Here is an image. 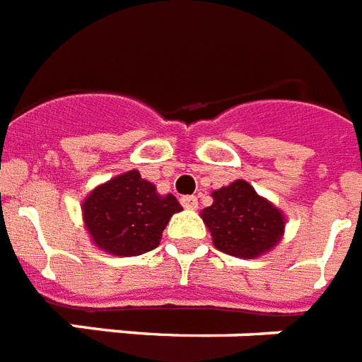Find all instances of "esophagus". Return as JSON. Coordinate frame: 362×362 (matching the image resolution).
<instances>
[{"mask_svg":"<svg viewBox=\"0 0 362 362\" xmlns=\"http://www.w3.org/2000/svg\"><path fill=\"white\" fill-rule=\"evenodd\" d=\"M181 204H183L185 209H196L198 207V198L196 196H183Z\"/></svg>","mask_w":362,"mask_h":362,"instance_id":"obj_1","label":"esophagus"}]
</instances>
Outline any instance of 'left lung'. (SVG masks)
Masks as SVG:
<instances>
[{
  "label": "left lung",
  "mask_w": 362,
  "mask_h": 362,
  "mask_svg": "<svg viewBox=\"0 0 362 362\" xmlns=\"http://www.w3.org/2000/svg\"><path fill=\"white\" fill-rule=\"evenodd\" d=\"M213 199L202 218L221 252L235 258H256L280 241L284 233V215L256 194L247 181L237 179L215 190Z\"/></svg>",
  "instance_id": "1"
}]
</instances>
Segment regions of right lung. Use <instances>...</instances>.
Instances as JSON below:
<instances>
[{"instance_id": "1", "label": "right lung", "mask_w": 362, "mask_h": 362, "mask_svg": "<svg viewBox=\"0 0 362 362\" xmlns=\"http://www.w3.org/2000/svg\"><path fill=\"white\" fill-rule=\"evenodd\" d=\"M181 209L175 196H160L136 170L97 187L82 205L93 243L115 256H138L157 248L168 221Z\"/></svg>"}]
</instances>
